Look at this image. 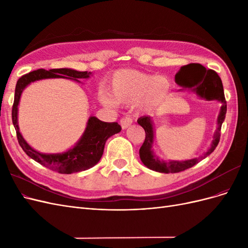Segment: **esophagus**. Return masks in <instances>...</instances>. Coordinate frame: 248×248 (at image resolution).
I'll return each mask as SVG.
<instances>
[{
    "label": "esophagus",
    "instance_id": "34e87169",
    "mask_svg": "<svg viewBox=\"0 0 248 248\" xmlns=\"http://www.w3.org/2000/svg\"><path fill=\"white\" fill-rule=\"evenodd\" d=\"M132 118L130 116H126V117H123L121 120H120V124H121L122 128L123 129H126L128 128V127L132 124Z\"/></svg>",
    "mask_w": 248,
    "mask_h": 248
}]
</instances>
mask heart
<instances>
[{
    "label": "heart",
    "mask_w": 248,
    "mask_h": 248,
    "mask_svg": "<svg viewBox=\"0 0 248 248\" xmlns=\"http://www.w3.org/2000/svg\"><path fill=\"white\" fill-rule=\"evenodd\" d=\"M111 95L107 91L99 94L100 101L108 108L117 103L128 104L140 101L142 107L152 108L164 100L170 92V82L166 77H155L134 69L119 70L110 78Z\"/></svg>",
    "instance_id": "obj_1"
}]
</instances>
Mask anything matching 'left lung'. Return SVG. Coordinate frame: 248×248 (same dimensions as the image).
<instances>
[{
  "instance_id": "obj_1",
  "label": "left lung",
  "mask_w": 248,
  "mask_h": 248,
  "mask_svg": "<svg viewBox=\"0 0 248 248\" xmlns=\"http://www.w3.org/2000/svg\"><path fill=\"white\" fill-rule=\"evenodd\" d=\"M175 79L178 85L192 89L200 96L204 97V98L208 100L216 99L221 101L222 106L220 114L218 116V120H217L218 127H217V130L214 133V140L212 141L211 148L202 157L186 161L166 162L160 161L158 158H156L151 150L153 142V126L151 119H150V117H141L138 120V123L145 129L146 132L145 141L140 149V160L150 170L159 172H166V174H169V172L174 174V172L183 171L187 169H190L193 166H196L202 159H204L205 157L211 154L219 142L221 125L227 114V101L226 98H224L222 82L218 74L214 70L206 69L204 66L198 63H191L181 67V69L176 74Z\"/></svg>"
}]
</instances>
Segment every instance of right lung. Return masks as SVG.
<instances>
[{"label": "right lung", "mask_w": 248, "mask_h": 248, "mask_svg": "<svg viewBox=\"0 0 248 248\" xmlns=\"http://www.w3.org/2000/svg\"><path fill=\"white\" fill-rule=\"evenodd\" d=\"M90 74L91 72L88 73L87 71H77L68 68L50 69L48 71L46 69H38L25 74L19 78L16 82L12 106V123L16 130L18 144L32 159L42 164L43 167L60 172V174H72V172L93 168L101 158L107 140L114 136L115 133L121 131V126L117 122H102L96 117H91L88 121L84 136L76 147L62 154H42L30 147L19 132L17 125V106L20 95L22 90L30 82L35 80L55 78H65L78 80V78H89Z\"/></svg>", "instance_id": "right-lung-1"}]
</instances>
